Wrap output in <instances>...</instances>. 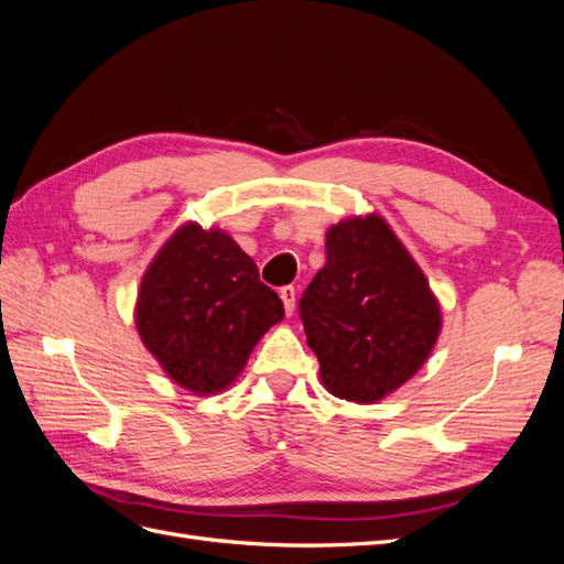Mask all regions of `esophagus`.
Returning <instances> with one entry per match:
<instances>
[{
  "instance_id": "1",
  "label": "esophagus",
  "mask_w": 564,
  "mask_h": 564,
  "mask_svg": "<svg viewBox=\"0 0 564 564\" xmlns=\"http://www.w3.org/2000/svg\"><path fill=\"white\" fill-rule=\"evenodd\" d=\"M280 299L284 303V313L292 315L294 308H296V289L292 284H286L280 289Z\"/></svg>"
}]
</instances>
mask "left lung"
<instances>
[{
  "label": "left lung",
  "mask_w": 564,
  "mask_h": 564,
  "mask_svg": "<svg viewBox=\"0 0 564 564\" xmlns=\"http://www.w3.org/2000/svg\"><path fill=\"white\" fill-rule=\"evenodd\" d=\"M322 383L348 402H377L429 360L440 305L421 268L379 216L340 220L327 263L299 301Z\"/></svg>",
  "instance_id": "8db88e82"
}]
</instances>
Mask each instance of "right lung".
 Returning a JSON list of instances; mask_svg holds the SVG:
<instances>
[{"mask_svg":"<svg viewBox=\"0 0 564 564\" xmlns=\"http://www.w3.org/2000/svg\"><path fill=\"white\" fill-rule=\"evenodd\" d=\"M284 317L280 296L230 235L187 224L145 270L135 327L178 386L207 395L235 381Z\"/></svg>","mask_w":564,"mask_h":564,"instance_id":"1","label":"right lung"}]
</instances>
